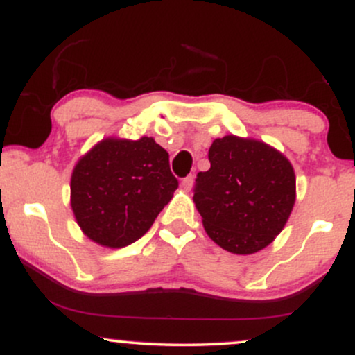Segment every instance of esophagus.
Masks as SVG:
<instances>
[{
    "label": "esophagus",
    "instance_id": "34e87169",
    "mask_svg": "<svg viewBox=\"0 0 355 355\" xmlns=\"http://www.w3.org/2000/svg\"><path fill=\"white\" fill-rule=\"evenodd\" d=\"M191 187H193V175H189V177H185L182 180V189L183 190H191Z\"/></svg>",
    "mask_w": 355,
    "mask_h": 355
}]
</instances>
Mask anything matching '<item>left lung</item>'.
I'll list each match as a JSON object with an SVG mask.
<instances>
[{"label":"left lung","mask_w":355,"mask_h":355,"mask_svg":"<svg viewBox=\"0 0 355 355\" xmlns=\"http://www.w3.org/2000/svg\"><path fill=\"white\" fill-rule=\"evenodd\" d=\"M209 160L193 190L207 235L230 254L266 248L294 209V166L274 146L235 135L215 138Z\"/></svg>","instance_id":"8db88e82"}]
</instances>
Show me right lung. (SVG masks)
<instances>
[{
	"label": "right lung",
	"mask_w": 355,
	"mask_h": 355,
	"mask_svg": "<svg viewBox=\"0 0 355 355\" xmlns=\"http://www.w3.org/2000/svg\"><path fill=\"white\" fill-rule=\"evenodd\" d=\"M177 187L168 153L152 137H108L76 162L70 203L89 240L121 248L144 237Z\"/></svg>",
	"instance_id": "right-lung-1"
}]
</instances>
